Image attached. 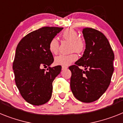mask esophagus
Wrapping results in <instances>:
<instances>
[{
	"label": "esophagus",
	"mask_w": 123,
	"mask_h": 123,
	"mask_svg": "<svg viewBox=\"0 0 123 123\" xmlns=\"http://www.w3.org/2000/svg\"><path fill=\"white\" fill-rule=\"evenodd\" d=\"M68 69V67L66 66H62V70H66V69Z\"/></svg>",
	"instance_id": "1"
}]
</instances>
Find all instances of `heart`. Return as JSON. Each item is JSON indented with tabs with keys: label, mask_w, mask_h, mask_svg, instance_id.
<instances>
[{
	"label": "heart",
	"mask_w": 123,
	"mask_h": 123,
	"mask_svg": "<svg viewBox=\"0 0 123 123\" xmlns=\"http://www.w3.org/2000/svg\"><path fill=\"white\" fill-rule=\"evenodd\" d=\"M63 39L70 42V49L77 53H82L85 48V42L84 39L79 37V34L73 29H68L63 32L62 35ZM59 42L55 38L51 39L49 43V50L52 54H57L59 49ZM77 55L75 54L68 55L61 54L55 57L54 62L55 64L63 66H68L74 61L77 60Z\"/></svg>",
	"instance_id": "b5f03b06"
}]
</instances>
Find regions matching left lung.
<instances>
[{
  "mask_svg": "<svg viewBox=\"0 0 123 123\" xmlns=\"http://www.w3.org/2000/svg\"><path fill=\"white\" fill-rule=\"evenodd\" d=\"M85 49L82 57L69 69L72 72L70 88L74 97L84 103L97 100L110 84L114 71V53L106 37L91 28L82 31ZM79 66L85 68L83 71Z\"/></svg>",
  "mask_w": 123,
  "mask_h": 123,
  "instance_id": "obj_1",
  "label": "left lung"
}]
</instances>
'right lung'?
<instances>
[{
	"label": "right lung",
	"instance_id": "add662e5",
	"mask_svg": "<svg viewBox=\"0 0 123 123\" xmlns=\"http://www.w3.org/2000/svg\"><path fill=\"white\" fill-rule=\"evenodd\" d=\"M63 28L45 26L31 32L17 45L13 70L17 88L23 98L33 105L47 103L53 92V82L61 66L49 67L54 61L49 43ZM48 67L47 71L42 69Z\"/></svg>",
	"mask_w": 123,
	"mask_h": 123
}]
</instances>
